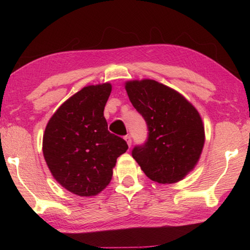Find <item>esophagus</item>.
<instances>
[{
	"label": "esophagus",
	"mask_w": 250,
	"mask_h": 250,
	"mask_svg": "<svg viewBox=\"0 0 250 250\" xmlns=\"http://www.w3.org/2000/svg\"><path fill=\"white\" fill-rule=\"evenodd\" d=\"M125 140L126 141V143H128V146H131V145H132V139H131L130 135H125Z\"/></svg>",
	"instance_id": "esophagus-1"
}]
</instances>
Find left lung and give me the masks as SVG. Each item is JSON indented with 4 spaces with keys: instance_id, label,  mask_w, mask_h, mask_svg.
<instances>
[{
    "instance_id": "obj_1",
    "label": "left lung",
    "mask_w": 250,
    "mask_h": 250,
    "mask_svg": "<svg viewBox=\"0 0 250 250\" xmlns=\"http://www.w3.org/2000/svg\"><path fill=\"white\" fill-rule=\"evenodd\" d=\"M125 90L147 126L146 141L133 147V159L152 181L179 182L195 167L204 146L200 113L179 92L155 80L128 82Z\"/></svg>"
}]
</instances>
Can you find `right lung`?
<instances>
[{
	"label": "right lung",
	"mask_w": 250,
	"mask_h": 250,
	"mask_svg": "<svg viewBox=\"0 0 250 250\" xmlns=\"http://www.w3.org/2000/svg\"><path fill=\"white\" fill-rule=\"evenodd\" d=\"M111 84L83 88L66 100L46 125L43 153L53 176L69 192L94 196L112 177L117 159L128 150L108 131L104 116Z\"/></svg>",
	"instance_id": "1"
}]
</instances>
